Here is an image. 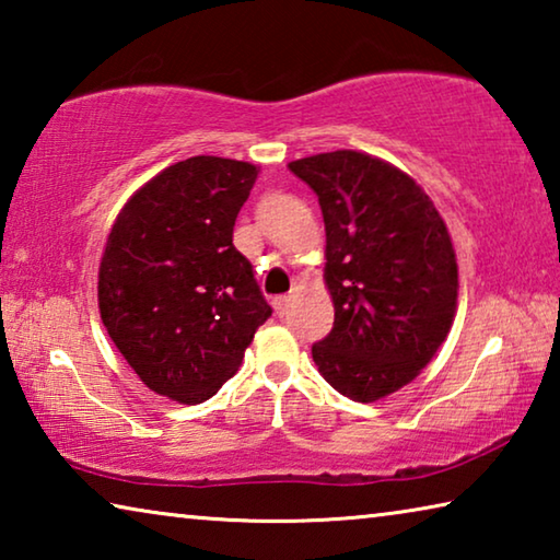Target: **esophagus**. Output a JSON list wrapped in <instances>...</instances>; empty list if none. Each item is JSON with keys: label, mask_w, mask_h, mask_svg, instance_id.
<instances>
[{"label": "esophagus", "mask_w": 560, "mask_h": 560, "mask_svg": "<svg viewBox=\"0 0 560 560\" xmlns=\"http://www.w3.org/2000/svg\"><path fill=\"white\" fill-rule=\"evenodd\" d=\"M289 303H291V296H279L273 299V311H277L279 316H283L289 311Z\"/></svg>", "instance_id": "34e87169"}]
</instances>
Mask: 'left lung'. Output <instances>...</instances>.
I'll return each mask as SVG.
<instances>
[{
    "mask_svg": "<svg viewBox=\"0 0 560 560\" xmlns=\"http://www.w3.org/2000/svg\"><path fill=\"white\" fill-rule=\"evenodd\" d=\"M318 195L334 330L311 348L324 381L355 402L412 383L457 314L459 269L430 195L387 160L334 150L289 163Z\"/></svg>",
    "mask_w": 560,
    "mask_h": 560,
    "instance_id": "obj_1",
    "label": "left lung"
}]
</instances>
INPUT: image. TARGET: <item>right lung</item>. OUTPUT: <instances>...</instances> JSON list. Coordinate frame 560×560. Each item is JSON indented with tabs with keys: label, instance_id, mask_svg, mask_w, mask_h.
<instances>
[{
	"label": "right lung",
	"instance_id": "add662e5",
	"mask_svg": "<svg viewBox=\"0 0 560 560\" xmlns=\"http://www.w3.org/2000/svg\"><path fill=\"white\" fill-rule=\"evenodd\" d=\"M257 177L242 160H179L138 187L110 226L101 320L143 385L179 405L210 400L271 316L232 244Z\"/></svg>",
	"mask_w": 560,
	"mask_h": 560
}]
</instances>
